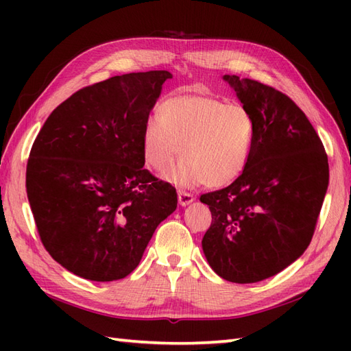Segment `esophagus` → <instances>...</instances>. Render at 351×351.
Returning <instances> with one entry per match:
<instances>
[{
	"instance_id": "1",
	"label": "esophagus",
	"mask_w": 351,
	"mask_h": 351,
	"mask_svg": "<svg viewBox=\"0 0 351 351\" xmlns=\"http://www.w3.org/2000/svg\"><path fill=\"white\" fill-rule=\"evenodd\" d=\"M178 200H180L181 206H187L193 202V200H195V196H193L191 193H187V191H180V193H178Z\"/></svg>"
}]
</instances>
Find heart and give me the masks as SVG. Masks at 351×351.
<instances>
[{"label":"heart","mask_w":351,"mask_h":351,"mask_svg":"<svg viewBox=\"0 0 351 351\" xmlns=\"http://www.w3.org/2000/svg\"><path fill=\"white\" fill-rule=\"evenodd\" d=\"M256 121L243 104L210 95H180L162 102L143 130V155L154 170L167 171L180 189L200 184L226 187L247 169L256 138Z\"/></svg>","instance_id":"b5f03b06"}]
</instances>
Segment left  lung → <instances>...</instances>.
<instances>
[{"label":"left lung","mask_w":351,"mask_h":351,"mask_svg":"<svg viewBox=\"0 0 351 351\" xmlns=\"http://www.w3.org/2000/svg\"><path fill=\"white\" fill-rule=\"evenodd\" d=\"M223 80L252 111L258 131L244 173L200 196L213 214L202 249L220 278L253 283L278 274L308 249L329 162L314 126L287 95L255 80Z\"/></svg>","instance_id":"left-lung-1"}]
</instances>
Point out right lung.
I'll return each instance as SVG.
<instances>
[{
  "label": "right lung",
  "mask_w": 351,
  "mask_h": 351,
  "mask_svg": "<svg viewBox=\"0 0 351 351\" xmlns=\"http://www.w3.org/2000/svg\"><path fill=\"white\" fill-rule=\"evenodd\" d=\"M169 78L125 73L81 88L37 134L28 202L45 249L80 278H126L176 210V190L143 167V130Z\"/></svg>",
  "instance_id": "right-lung-1"
}]
</instances>
